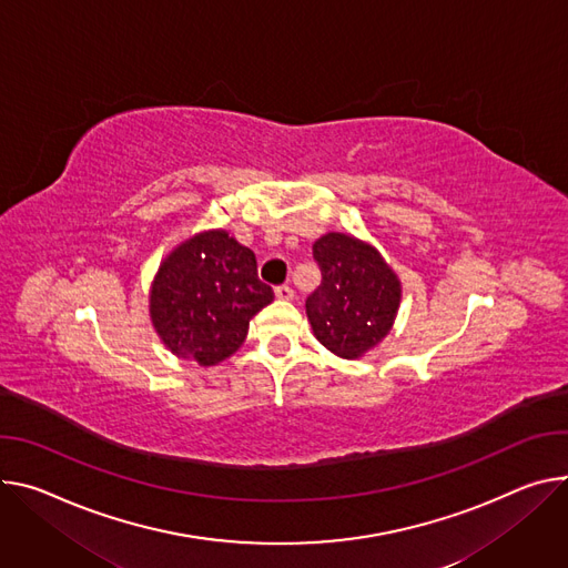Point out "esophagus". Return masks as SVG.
I'll return each mask as SVG.
<instances>
[{
  "label": "esophagus",
  "instance_id": "obj_1",
  "mask_svg": "<svg viewBox=\"0 0 568 568\" xmlns=\"http://www.w3.org/2000/svg\"><path fill=\"white\" fill-rule=\"evenodd\" d=\"M276 298H281V301H290V298H294V290H292V285H278L276 290Z\"/></svg>",
  "mask_w": 568,
  "mask_h": 568
}]
</instances>
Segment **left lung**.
<instances>
[{
    "label": "left lung",
    "instance_id": "1",
    "mask_svg": "<svg viewBox=\"0 0 568 568\" xmlns=\"http://www.w3.org/2000/svg\"><path fill=\"white\" fill-rule=\"evenodd\" d=\"M322 285L305 298L317 339L342 357H359L392 328L400 301L396 274L351 235L328 233L313 244Z\"/></svg>",
    "mask_w": 568,
    "mask_h": 568
}]
</instances>
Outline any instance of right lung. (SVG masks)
<instances>
[{
	"instance_id": "add662e5",
	"label": "right lung",
	"mask_w": 568,
	"mask_h": 568,
	"mask_svg": "<svg viewBox=\"0 0 568 568\" xmlns=\"http://www.w3.org/2000/svg\"><path fill=\"white\" fill-rule=\"evenodd\" d=\"M272 301L274 290L257 278L255 253L229 233L211 231L165 257L149 313L172 353L211 367L240 348L248 320Z\"/></svg>"
}]
</instances>
